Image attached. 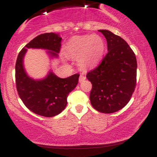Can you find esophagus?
<instances>
[{
    "mask_svg": "<svg viewBox=\"0 0 157 157\" xmlns=\"http://www.w3.org/2000/svg\"><path fill=\"white\" fill-rule=\"evenodd\" d=\"M85 80H86V76L83 75H80V78H79V81H80V82H82V81H83Z\"/></svg>",
    "mask_w": 157,
    "mask_h": 157,
    "instance_id": "34e87169",
    "label": "esophagus"
}]
</instances>
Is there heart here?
<instances>
[{
	"mask_svg": "<svg viewBox=\"0 0 157 157\" xmlns=\"http://www.w3.org/2000/svg\"><path fill=\"white\" fill-rule=\"evenodd\" d=\"M67 49L74 57H79L81 68L89 69L96 67L102 60L105 45L99 35L75 36L68 42Z\"/></svg>",
	"mask_w": 157,
	"mask_h": 157,
	"instance_id": "heart-1",
	"label": "heart"
}]
</instances>
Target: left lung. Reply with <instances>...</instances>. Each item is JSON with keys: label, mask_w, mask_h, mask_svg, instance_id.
Returning <instances> with one entry per match:
<instances>
[{"label": "left lung", "mask_w": 157, "mask_h": 157, "mask_svg": "<svg viewBox=\"0 0 157 157\" xmlns=\"http://www.w3.org/2000/svg\"><path fill=\"white\" fill-rule=\"evenodd\" d=\"M107 40L108 53L86 77L92 84L90 101L94 109L111 113L130 101L136 82V56L129 45L109 30H99Z\"/></svg>", "instance_id": "1"}]
</instances>
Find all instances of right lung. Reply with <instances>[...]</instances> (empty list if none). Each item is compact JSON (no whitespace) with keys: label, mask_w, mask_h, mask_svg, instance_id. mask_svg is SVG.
Returning <instances> with one entry per match:
<instances>
[{"label":"right lung","mask_w":157,"mask_h":157,"mask_svg":"<svg viewBox=\"0 0 157 157\" xmlns=\"http://www.w3.org/2000/svg\"><path fill=\"white\" fill-rule=\"evenodd\" d=\"M62 38L57 34H41L22 48L15 64V82L17 93L23 104L37 115L52 117L62 112L67 105V97L78 83L79 74L60 78L50 71L46 78L35 80L23 68V57L27 48H44L52 57H58Z\"/></svg>","instance_id":"right-lung-1"}]
</instances>
